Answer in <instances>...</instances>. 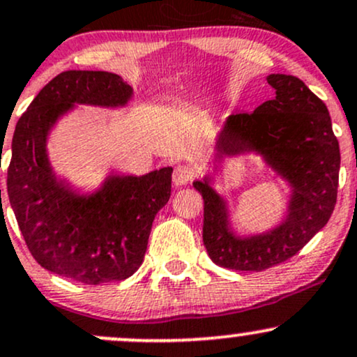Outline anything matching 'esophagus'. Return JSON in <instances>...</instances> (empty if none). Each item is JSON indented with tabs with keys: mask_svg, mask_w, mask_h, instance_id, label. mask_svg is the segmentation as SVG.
<instances>
[{
	"mask_svg": "<svg viewBox=\"0 0 357 357\" xmlns=\"http://www.w3.org/2000/svg\"><path fill=\"white\" fill-rule=\"evenodd\" d=\"M195 178V169L191 166H186V164H179V166L174 167V172H172V183L176 186L188 185L190 181H193Z\"/></svg>",
	"mask_w": 357,
	"mask_h": 357,
	"instance_id": "obj_1",
	"label": "esophagus"
}]
</instances>
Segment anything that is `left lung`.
I'll list each match as a JSON object with an SVG mask.
<instances>
[{
	"instance_id": "obj_1",
	"label": "left lung",
	"mask_w": 357,
	"mask_h": 357,
	"mask_svg": "<svg viewBox=\"0 0 357 357\" xmlns=\"http://www.w3.org/2000/svg\"><path fill=\"white\" fill-rule=\"evenodd\" d=\"M274 100L252 113L230 115L218 139L222 154L261 152L268 164L295 188L287 222L271 234L236 238L227 229L222 198L206 183L203 197V242L215 264L236 271H264L295 256L331 218L337 202L340 151L328 109L295 76L271 74Z\"/></svg>"
}]
</instances>
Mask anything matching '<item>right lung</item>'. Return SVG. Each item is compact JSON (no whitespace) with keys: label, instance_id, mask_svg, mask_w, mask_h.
Returning a JSON list of instances; mask_svg holds the SVG:
<instances>
[{"label":"right lung","instance_id":"add662e5","mask_svg":"<svg viewBox=\"0 0 357 357\" xmlns=\"http://www.w3.org/2000/svg\"><path fill=\"white\" fill-rule=\"evenodd\" d=\"M130 96L116 74L64 70L15 127L6 185L26 248L42 268L84 284L121 281L139 269L155 213L171 197L172 169L112 178L95 197L79 198L50 172L45 137L73 103L116 107Z\"/></svg>","mask_w":357,"mask_h":357}]
</instances>
